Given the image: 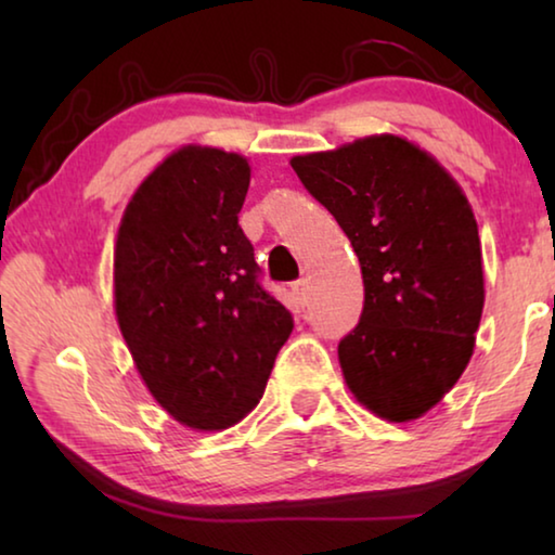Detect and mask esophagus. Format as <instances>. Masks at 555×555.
<instances>
[{"label": "esophagus", "instance_id": "1", "mask_svg": "<svg viewBox=\"0 0 555 555\" xmlns=\"http://www.w3.org/2000/svg\"><path fill=\"white\" fill-rule=\"evenodd\" d=\"M291 291H294L300 304H308V279L294 281V286H291Z\"/></svg>", "mask_w": 555, "mask_h": 555}]
</instances>
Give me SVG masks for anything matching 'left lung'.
Segmentation results:
<instances>
[{
  "mask_svg": "<svg viewBox=\"0 0 555 555\" xmlns=\"http://www.w3.org/2000/svg\"><path fill=\"white\" fill-rule=\"evenodd\" d=\"M362 267L364 308L337 345L357 401L387 421L426 413L473 357L485 281L477 222L457 183L406 139H357L291 158Z\"/></svg>",
  "mask_w": 555,
  "mask_h": 555,
  "instance_id": "1",
  "label": "left lung"
}]
</instances>
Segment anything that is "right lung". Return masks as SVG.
Returning a JSON list of instances; mask_svg holds the SVG:
<instances>
[{"label": "right lung", "mask_w": 555, "mask_h": 555, "mask_svg": "<svg viewBox=\"0 0 555 555\" xmlns=\"http://www.w3.org/2000/svg\"><path fill=\"white\" fill-rule=\"evenodd\" d=\"M247 188V158L185 146L139 185L117 234L119 331L154 399L198 430L257 406L294 331L240 228Z\"/></svg>", "instance_id": "add662e5"}]
</instances>
